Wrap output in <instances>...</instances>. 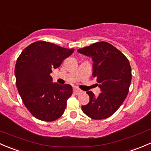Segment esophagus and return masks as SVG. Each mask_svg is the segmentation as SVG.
<instances>
[{"instance_id":"1","label":"esophagus","mask_w":151,"mask_h":151,"mask_svg":"<svg viewBox=\"0 0 151 151\" xmlns=\"http://www.w3.org/2000/svg\"><path fill=\"white\" fill-rule=\"evenodd\" d=\"M73 92L75 93L76 94H79L82 92V91L80 88H78V87H73Z\"/></svg>"}]
</instances>
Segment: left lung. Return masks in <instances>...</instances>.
Here are the masks:
<instances>
[{"label":"left lung","instance_id":"8db88e82","mask_svg":"<svg viewBox=\"0 0 151 151\" xmlns=\"http://www.w3.org/2000/svg\"><path fill=\"white\" fill-rule=\"evenodd\" d=\"M78 52L91 57L92 76L97 78L102 91L97 97L92 91H87L89 102L81 109L94 120L107 119L119 109L128 94L132 81L129 62L122 52L105 41L97 42Z\"/></svg>","mask_w":151,"mask_h":151}]
</instances>
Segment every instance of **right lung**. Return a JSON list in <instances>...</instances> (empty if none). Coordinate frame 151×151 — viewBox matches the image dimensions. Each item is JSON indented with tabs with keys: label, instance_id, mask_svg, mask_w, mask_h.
Wrapping results in <instances>:
<instances>
[{
	"label": "right lung",
	"instance_id": "1",
	"mask_svg": "<svg viewBox=\"0 0 151 151\" xmlns=\"http://www.w3.org/2000/svg\"><path fill=\"white\" fill-rule=\"evenodd\" d=\"M73 52L74 49L38 41L19 56L14 70L17 87L24 105L36 119L53 122L64 113L72 86L53 83L50 74Z\"/></svg>",
	"mask_w": 151,
	"mask_h": 151
}]
</instances>
